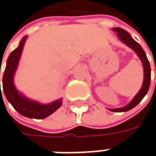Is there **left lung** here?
<instances>
[{
	"mask_svg": "<svg viewBox=\"0 0 156 156\" xmlns=\"http://www.w3.org/2000/svg\"><path fill=\"white\" fill-rule=\"evenodd\" d=\"M112 30L117 33V36H118V38L120 39L121 41L124 42L125 45H127L129 48H131L138 55V56L140 57V59L142 62L143 68H144V81H143V85H142V87L140 88V92L132 100V101L128 105H126L125 107H123V108H109V110L113 111V112H125V111H128V110L133 108L134 107H136L141 101V100L145 97V95L147 94V91L149 89V87H150L151 68H150V64H149V62H148L147 57L146 55L145 51L143 50L141 46L138 42H136L133 40V38H132V36L129 34V32H127L125 30L122 29V28H119V27L113 28Z\"/></svg>",
	"mask_w": 156,
	"mask_h": 156,
	"instance_id": "1",
	"label": "left lung"
}]
</instances>
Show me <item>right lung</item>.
Here are the masks:
<instances>
[{
  "mask_svg": "<svg viewBox=\"0 0 156 156\" xmlns=\"http://www.w3.org/2000/svg\"><path fill=\"white\" fill-rule=\"evenodd\" d=\"M27 36L23 37L19 43V46L9 55L2 78V89L9 102L13 106V108L19 114L29 118L43 119L53 114L55 110H57L62 106V101L60 99L49 104H41L37 101L29 100L23 96V94H19V92L15 87L13 78ZM0 93V97L2 98L1 84Z\"/></svg>",
  "mask_w": 156,
  "mask_h": 156,
  "instance_id": "obj_1",
  "label": "right lung"
}]
</instances>
